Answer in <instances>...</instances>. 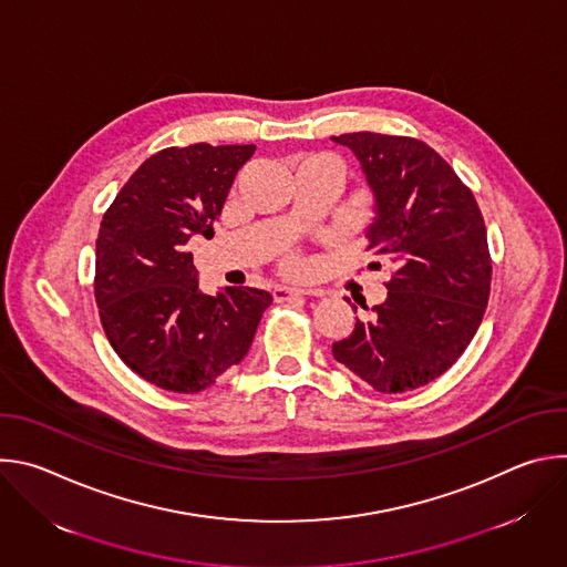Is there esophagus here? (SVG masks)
I'll list each match as a JSON object with an SVG mask.
<instances>
[{
	"label": "esophagus",
	"instance_id": "obj_1",
	"mask_svg": "<svg viewBox=\"0 0 567 567\" xmlns=\"http://www.w3.org/2000/svg\"><path fill=\"white\" fill-rule=\"evenodd\" d=\"M293 296H318V291H313V289H291V287H276V289H274V298H276L278 302L289 300V298H293Z\"/></svg>",
	"mask_w": 567,
	"mask_h": 567
}]
</instances>
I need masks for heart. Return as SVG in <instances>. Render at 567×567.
I'll return each mask as SVG.
<instances>
[{"label":"heart","instance_id":"heart-1","mask_svg":"<svg viewBox=\"0 0 567 567\" xmlns=\"http://www.w3.org/2000/svg\"><path fill=\"white\" fill-rule=\"evenodd\" d=\"M302 164H320V166H328V168L334 171L337 175L341 173L339 161H337L334 156H330V154H311V156H305V158L300 161V166H302ZM300 269H302V265H300L298 258H287V260H285V271L298 274Z\"/></svg>","mask_w":567,"mask_h":567}]
</instances>
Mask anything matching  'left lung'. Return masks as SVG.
<instances>
[{
	"label": "left lung",
	"mask_w": 567,
	"mask_h": 567,
	"mask_svg": "<svg viewBox=\"0 0 567 567\" xmlns=\"http://www.w3.org/2000/svg\"><path fill=\"white\" fill-rule=\"evenodd\" d=\"M332 141L357 154L374 195L365 249L394 267L388 298L332 352L379 392L415 390L444 374L480 328L492 291L487 228L473 193L424 141L377 132Z\"/></svg>",
	"instance_id": "obj_1"
}]
</instances>
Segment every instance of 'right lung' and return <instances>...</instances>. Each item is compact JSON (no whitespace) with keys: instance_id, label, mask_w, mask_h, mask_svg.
Instances as JSON below:
<instances>
[{"instance_id":"right-lung-1","label":"right lung","mask_w":567,"mask_h":567,"mask_svg":"<svg viewBox=\"0 0 567 567\" xmlns=\"http://www.w3.org/2000/svg\"><path fill=\"white\" fill-rule=\"evenodd\" d=\"M256 145L166 147L118 190L96 239L94 296L121 361L171 392H202L247 357L271 296L199 291L190 237H213L237 171Z\"/></svg>"}]
</instances>
